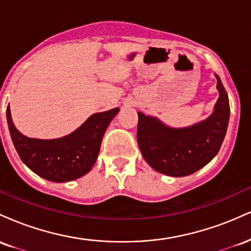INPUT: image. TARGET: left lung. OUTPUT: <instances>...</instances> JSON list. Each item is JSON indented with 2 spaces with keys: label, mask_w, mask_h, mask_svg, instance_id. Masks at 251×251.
<instances>
[{
  "label": "left lung",
  "mask_w": 251,
  "mask_h": 251,
  "mask_svg": "<svg viewBox=\"0 0 251 251\" xmlns=\"http://www.w3.org/2000/svg\"><path fill=\"white\" fill-rule=\"evenodd\" d=\"M212 113L186 127H170L157 117L138 112L137 139L144 159L159 174L184 177L205 166L220 151L230 117L227 94L220 76Z\"/></svg>",
  "instance_id": "8db88e82"
}]
</instances>
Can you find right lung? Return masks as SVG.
Instances as JSON below:
<instances>
[{
    "instance_id": "add662e5",
    "label": "right lung",
    "mask_w": 251,
    "mask_h": 251,
    "mask_svg": "<svg viewBox=\"0 0 251 251\" xmlns=\"http://www.w3.org/2000/svg\"><path fill=\"white\" fill-rule=\"evenodd\" d=\"M119 111L116 107L92 114L75 131L55 139H36L22 134L14 125L9 105L7 123L22 162L41 178L66 183L91 171L97 162L103 134Z\"/></svg>"
}]
</instances>
